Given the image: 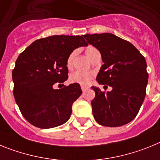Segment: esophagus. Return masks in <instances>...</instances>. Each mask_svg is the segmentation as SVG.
Returning a JSON list of instances; mask_svg holds the SVG:
<instances>
[{
    "mask_svg": "<svg viewBox=\"0 0 160 160\" xmlns=\"http://www.w3.org/2000/svg\"><path fill=\"white\" fill-rule=\"evenodd\" d=\"M81 89H82V91H83V92H84L86 90L88 89V87H85V86H81Z\"/></svg>",
    "mask_w": 160,
    "mask_h": 160,
    "instance_id": "34e87169",
    "label": "esophagus"
}]
</instances>
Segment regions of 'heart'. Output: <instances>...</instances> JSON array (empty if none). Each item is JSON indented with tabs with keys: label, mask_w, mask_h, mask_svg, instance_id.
<instances>
[{
	"label": "heart",
	"mask_w": 160,
	"mask_h": 160,
	"mask_svg": "<svg viewBox=\"0 0 160 160\" xmlns=\"http://www.w3.org/2000/svg\"><path fill=\"white\" fill-rule=\"evenodd\" d=\"M99 51L97 48L94 47L89 46L85 49L86 55L90 59H92L94 55L98 53ZM76 55V51H72V53L68 55V59H67V66L68 68H71L72 65V61L74 59V56ZM94 77V73L92 72H82V71H76L75 72L72 73L70 76V81L74 84H78L82 86H87L90 84V82Z\"/></svg>",
	"instance_id": "obj_1"
}]
</instances>
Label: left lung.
Instances as JSON below:
<instances>
[{
  "label": "left lung",
  "mask_w": 160,
  "mask_h": 160,
  "mask_svg": "<svg viewBox=\"0 0 160 160\" xmlns=\"http://www.w3.org/2000/svg\"><path fill=\"white\" fill-rule=\"evenodd\" d=\"M84 37L100 51L104 63L97 81L113 88L105 92L92 87L96 93L91 102L94 118L104 126L127 124L137 116L145 98L148 82L145 58L133 44L110 33Z\"/></svg>",
  "instance_id": "left-lung-1"
}]
</instances>
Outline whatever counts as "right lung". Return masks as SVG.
Listing matches in <instances>:
<instances>
[{"instance_id":"1","label":"right lung","mask_w":160,"mask_h":160,"mask_svg":"<svg viewBox=\"0 0 160 160\" xmlns=\"http://www.w3.org/2000/svg\"><path fill=\"white\" fill-rule=\"evenodd\" d=\"M86 46L83 35H54L36 40L19 55L12 72L13 96L30 124L49 129L70 118L72 104L82 93L80 84H71L59 89L53 86L68 78V55Z\"/></svg>"}]
</instances>
